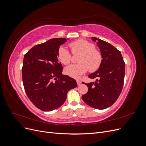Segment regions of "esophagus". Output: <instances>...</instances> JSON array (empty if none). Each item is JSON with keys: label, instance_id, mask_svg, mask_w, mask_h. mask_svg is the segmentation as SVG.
Segmentation results:
<instances>
[{"label": "esophagus", "instance_id": "esophagus-1", "mask_svg": "<svg viewBox=\"0 0 146 146\" xmlns=\"http://www.w3.org/2000/svg\"><path fill=\"white\" fill-rule=\"evenodd\" d=\"M76 81H77V85H80V84L82 83V82H81V81L79 80V79H77V80H76Z\"/></svg>", "mask_w": 146, "mask_h": 146}]
</instances>
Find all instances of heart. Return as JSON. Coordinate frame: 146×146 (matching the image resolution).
<instances>
[{
  "instance_id": "b5f03b06",
  "label": "heart",
  "mask_w": 146,
  "mask_h": 146,
  "mask_svg": "<svg viewBox=\"0 0 146 146\" xmlns=\"http://www.w3.org/2000/svg\"><path fill=\"white\" fill-rule=\"evenodd\" d=\"M69 46L73 54L80 55L77 58L78 63L69 66L64 69L66 74L72 77H78L88 70L93 72L99 68L102 57L100 52L94 48L93 44L80 39L69 43ZM57 57L60 62L65 65L69 64L72 60L71 54L63 46L59 47Z\"/></svg>"
}]
</instances>
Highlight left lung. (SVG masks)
Listing matches in <instances>:
<instances>
[{"label": "left lung", "mask_w": 146, "mask_h": 146, "mask_svg": "<svg viewBox=\"0 0 146 146\" xmlns=\"http://www.w3.org/2000/svg\"><path fill=\"white\" fill-rule=\"evenodd\" d=\"M100 48L102 61L98 70L88 77L96 78L94 82L85 83L88 87L82 99L90 107L104 110L111 106L122 91L125 76V63L121 52L110 43L96 37Z\"/></svg>", "instance_id": "1"}]
</instances>
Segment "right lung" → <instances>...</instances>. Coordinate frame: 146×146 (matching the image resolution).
<instances>
[{
	"mask_svg": "<svg viewBox=\"0 0 146 146\" xmlns=\"http://www.w3.org/2000/svg\"><path fill=\"white\" fill-rule=\"evenodd\" d=\"M66 38H53L33 47L25 54L22 68L25 93L33 104L42 111L59 108L68 92L77 87L74 78L63 75L57 52Z\"/></svg>",
	"mask_w": 146,
	"mask_h": 146,
	"instance_id": "obj_1",
	"label": "right lung"
}]
</instances>
